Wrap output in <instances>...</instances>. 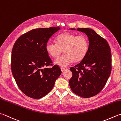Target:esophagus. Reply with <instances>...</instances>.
Segmentation results:
<instances>
[{
    "mask_svg": "<svg viewBox=\"0 0 121 121\" xmlns=\"http://www.w3.org/2000/svg\"><path fill=\"white\" fill-rule=\"evenodd\" d=\"M61 71H62V72H63L64 71H65V70H67V68H61Z\"/></svg>",
    "mask_w": 121,
    "mask_h": 121,
    "instance_id": "esophagus-1",
    "label": "esophagus"
}]
</instances>
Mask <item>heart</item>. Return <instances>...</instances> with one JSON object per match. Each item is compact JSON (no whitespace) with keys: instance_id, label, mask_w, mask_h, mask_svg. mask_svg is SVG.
Instances as JSON below:
<instances>
[{"instance_id":"obj_1","label":"heart","mask_w":121,"mask_h":121,"mask_svg":"<svg viewBox=\"0 0 121 121\" xmlns=\"http://www.w3.org/2000/svg\"><path fill=\"white\" fill-rule=\"evenodd\" d=\"M56 43L47 42L46 50L50 56L57 58L62 53L65 54L55 61V63L60 67H66L73 61H82L88 51L89 41L83 35H77L69 32L59 35L56 38Z\"/></svg>"}]
</instances>
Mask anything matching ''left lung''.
I'll return each instance as SVG.
<instances>
[{
  "mask_svg": "<svg viewBox=\"0 0 121 121\" xmlns=\"http://www.w3.org/2000/svg\"><path fill=\"white\" fill-rule=\"evenodd\" d=\"M77 30L87 35L89 46L86 57L70 68L72 77L69 85L73 93L89 98L100 93L105 86L112 70V56L107 41L93 30L78 28Z\"/></svg>",
  "mask_w": 121,
  "mask_h": 121,
  "instance_id": "1",
  "label": "left lung"
}]
</instances>
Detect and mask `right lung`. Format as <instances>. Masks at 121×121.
<instances>
[{"instance_id": "1", "label": "right lung", "mask_w": 121, "mask_h": 121, "mask_svg": "<svg viewBox=\"0 0 121 121\" xmlns=\"http://www.w3.org/2000/svg\"><path fill=\"white\" fill-rule=\"evenodd\" d=\"M60 27L38 28L21 35L12 50L11 68L19 88L31 98L39 99L52 89L61 74L46 50L50 38ZM52 65L51 68H47Z\"/></svg>"}]
</instances>
